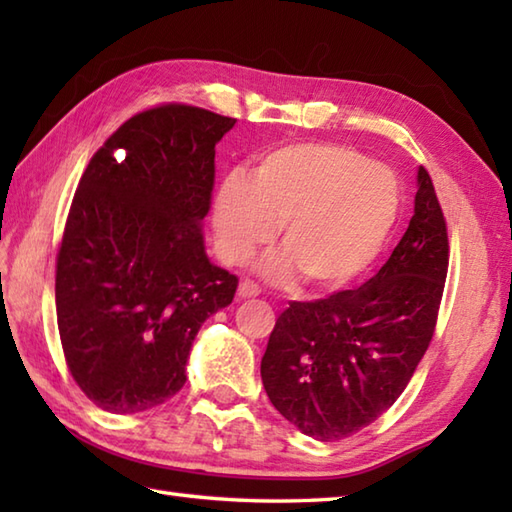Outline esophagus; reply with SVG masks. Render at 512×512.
<instances>
[{"label":"esophagus","instance_id":"obj_1","mask_svg":"<svg viewBox=\"0 0 512 512\" xmlns=\"http://www.w3.org/2000/svg\"><path fill=\"white\" fill-rule=\"evenodd\" d=\"M237 292L242 299H250V297L262 295V288H259V284H255L253 279H242V284H239Z\"/></svg>","mask_w":512,"mask_h":512}]
</instances>
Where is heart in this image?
Returning <instances> with one entry per match:
<instances>
[{
	"label": "heart",
	"mask_w": 512,
	"mask_h": 512,
	"mask_svg": "<svg viewBox=\"0 0 512 512\" xmlns=\"http://www.w3.org/2000/svg\"><path fill=\"white\" fill-rule=\"evenodd\" d=\"M400 211V182L387 165L336 143L266 151L250 176L224 178L213 198L215 248L239 266L273 239L281 250L262 273L312 290L339 288L374 262Z\"/></svg>",
	"instance_id": "heart-1"
}]
</instances>
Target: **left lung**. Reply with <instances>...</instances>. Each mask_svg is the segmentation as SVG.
<instances>
[{
	"label": "left lung",
	"instance_id": "left-lung-1",
	"mask_svg": "<svg viewBox=\"0 0 512 512\" xmlns=\"http://www.w3.org/2000/svg\"><path fill=\"white\" fill-rule=\"evenodd\" d=\"M447 270V220L420 167L409 228L383 268L363 286L292 301L279 314L262 358L275 409L321 442L383 416L433 339Z\"/></svg>",
	"mask_w": 512,
	"mask_h": 512
}]
</instances>
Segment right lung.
<instances>
[{
  "label": "right lung",
  "instance_id": "1",
  "mask_svg": "<svg viewBox=\"0 0 512 512\" xmlns=\"http://www.w3.org/2000/svg\"><path fill=\"white\" fill-rule=\"evenodd\" d=\"M233 125L160 103L127 118L83 171L54 297L65 365L96 407L138 413L176 396L200 325L235 297L237 277L209 262L200 233L215 143Z\"/></svg>",
  "mask_w": 512,
  "mask_h": 512
}]
</instances>
